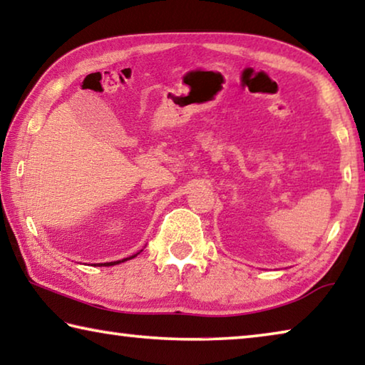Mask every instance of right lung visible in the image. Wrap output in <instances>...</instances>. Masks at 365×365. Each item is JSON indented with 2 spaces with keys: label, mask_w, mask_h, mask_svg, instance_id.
<instances>
[{
  "label": "right lung",
  "mask_w": 365,
  "mask_h": 365,
  "mask_svg": "<svg viewBox=\"0 0 365 365\" xmlns=\"http://www.w3.org/2000/svg\"><path fill=\"white\" fill-rule=\"evenodd\" d=\"M138 255V252H137ZM137 255H133V256H130V257H125V259H122V261H114V262H104V264H95V265H104V267H109V265H115V264H120V262H125V261H128V259H133L135 256Z\"/></svg>",
  "instance_id": "add662e5"
}]
</instances>
